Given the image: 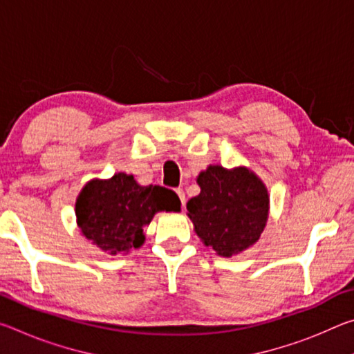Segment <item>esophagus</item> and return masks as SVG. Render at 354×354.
Masks as SVG:
<instances>
[{
	"label": "esophagus",
	"mask_w": 354,
	"mask_h": 354,
	"mask_svg": "<svg viewBox=\"0 0 354 354\" xmlns=\"http://www.w3.org/2000/svg\"><path fill=\"white\" fill-rule=\"evenodd\" d=\"M176 194L179 196V200H181V206L185 205V195H184V190L183 189H176Z\"/></svg>",
	"instance_id": "1"
}]
</instances>
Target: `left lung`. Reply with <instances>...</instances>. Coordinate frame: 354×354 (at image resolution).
I'll use <instances>...</instances> for the list:
<instances>
[{
	"label": "left lung",
	"mask_w": 354,
	"mask_h": 354,
	"mask_svg": "<svg viewBox=\"0 0 354 354\" xmlns=\"http://www.w3.org/2000/svg\"><path fill=\"white\" fill-rule=\"evenodd\" d=\"M196 183L200 195L187 203L195 232L215 253L231 257L254 245L268 218L266 184L245 167L209 165Z\"/></svg>",
	"instance_id": "1"
}]
</instances>
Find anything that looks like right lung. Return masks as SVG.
I'll return each mask as SVG.
<instances>
[{
    "instance_id": "add662e5",
    "label": "right lung",
    "mask_w": 354,
    "mask_h": 354,
    "mask_svg": "<svg viewBox=\"0 0 354 354\" xmlns=\"http://www.w3.org/2000/svg\"><path fill=\"white\" fill-rule=\"evenodd\" d=\"M181 201L160 185H140L133 175L92 179L77 195L75 211L84 236L106 253H129L145 242L143 227L159 211H179Z\"/></svg>"
}]
</instances>
